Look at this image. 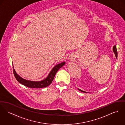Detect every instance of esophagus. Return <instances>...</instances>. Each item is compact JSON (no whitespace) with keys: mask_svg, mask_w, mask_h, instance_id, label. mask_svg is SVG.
<instances>
[{"mask_svg":"<svg viewBox=\"0 0 125 125\" xmlns=\"http://www.w3.org/2000/svg\"><path fill=\"white\" fill-rule=\"evenodd\" d=\"M69 59H70V60H71V58H69Z\"/></svg>","mask_w":125,"mask_h":125,"instance_id":"1","label":"esophagus"}]
</instances>
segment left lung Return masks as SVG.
I'll return each mask as SVG.
<instances>
[{"label": "left lung", "mask_w": 125, "mask_h": 125, "mask_svg": "<svg viewBox=\"0 0 125 125\" xmlns=\"http://www.w3.org/2000/svg\"><path fill=\"white\" fill-rule=\"evenodd\" d=\"M113 52H114V54H115V57H116V59H117V52L116 47L115 45V46H114V47H113ZM78 89L80 91H81V92H82L87 93L86 92H85V91H83V90H81V89H79V88H78Z\"/></svg>", "instance_id": "1"}]
</instances>
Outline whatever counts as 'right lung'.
I'll return each mask as SVG.
<instances>
[{
	"mask_svg": "<svg viewBox=\"0 0 125 125\" xmlns=\"http://www.w3.org/2000/svg\"><path fill=\"white\" fill-rule=\"evenodd\" d=\"M65 62H63L55 66L49 72L48 76L46 78L39 81H30L23 78L17 73L14 67L13 73L17 81L22 85L30 88H43L48 86L52 83L58 69L63 67L65 64Z\"/></svg>",
	"mask_w": 125,
	"mask_h": 125,
	"instance_id": "add662e5",
	"label": "right lung"
}]
</instances>
